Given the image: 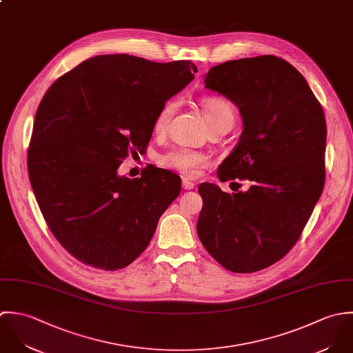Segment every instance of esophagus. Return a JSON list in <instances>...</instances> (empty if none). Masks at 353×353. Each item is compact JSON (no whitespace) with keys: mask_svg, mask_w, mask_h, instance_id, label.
Returning <instances> with one entry per match:
<instances>
[{"mask_svg":"<svg viewBox=\"0 0 353 353\" xmlns=\"http://www.w3.org/2000/svg\"><path fill=\"white\" fill-rule=\"evenodd\" d=\"M183 188L184 190H194L195 184L192 181H190L188 179H183Z\"/></svg>","mask_w":353,"mask_h":353,"instance_id":"34e87169","label":"esophagus"}]
</instances>
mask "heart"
I'll use <instances>...</instances> for the list:
<instances>
[{
	"instance_id": "b5f03b06",
	"label": "heart",
	"mask_w": 353,
	"mask_h": 353,
	"mask_svg": "<svg viewBox=\"0 0 353 353\" xmlns=\"http://www.w3.org/2000/svg\"><path fill=\"white\" fill-rule=\"evenodd\" d=\"M205 117L210 127H214L221 123H233L234 124V109L232 103L221 97H212L206 98L202 103ZM177 110L176 101H168L161 110L158 112L154 120V131L157 134L165 132L172 120L173 114ZM161 163L169 169H174L184 176L194 177L199 173L201 169L209 165V157L203 152L191 150V148H174L165 154L161 158Z\"/></svg>"
}]
</instances>
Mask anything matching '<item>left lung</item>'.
Masks as SVG:
<instances>
[{"label":"left lung","mask_w":353,"mask_h":353,"mask_svg":"<svg viewBox=\"0 0 353 353\" xmlns=\"http://www.w3.org/2000/svg\"><path fill=\"white\" fill-rule=\"evenodd\" d=\"M205 85L232 101L243 119L218 179L251 187L230 195L202 183L198 236L226 270L254 273L290 251L322 195L325 113L303 74L270 54L215 65Z\"/></svg>","instance_id":"1"}]
</instances>
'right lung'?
<instances>
[{"label": "right lung", "instance_id": "add662e5", "mask_svg": "<svg viewBox=\"0 0 353 353\" xmlns=\"http://www.w3.org/2000/svg\"><path fill=\"white\" fill-rule=\"evenodd\" d=\"M198 72L191 61L152 63L128 54L91 57L42 98L28 150V176L43 218L79 262L119 270L147 248L179 196L181 180L158 168L117 173L143 150L165 102Z\"/></svg>", "mask_w": 353, "mask_h": 353}]
</instances>
